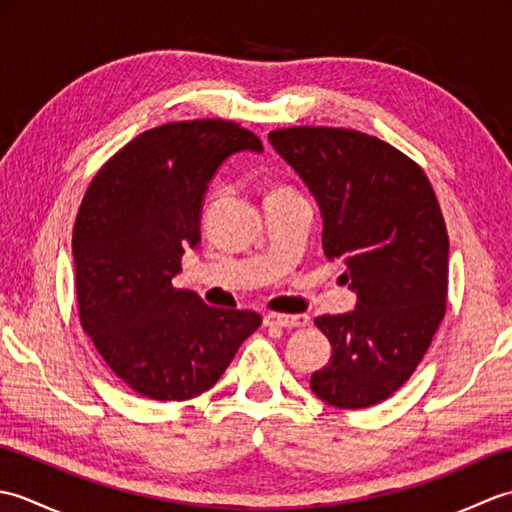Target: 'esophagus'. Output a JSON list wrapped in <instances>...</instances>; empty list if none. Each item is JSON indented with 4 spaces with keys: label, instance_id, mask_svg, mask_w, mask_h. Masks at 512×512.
<instances>
[{
    "label": "esophagus",
    "instance_id": "esophagus-1",
    "mask_svg": "<svg viewBox=\"0 0 512 512\" xmlns=\"http://www.w3.org/2000/svg\"><path fill=\"white\" fill-rule=\"evenodd\" d=\"M264 323L266 325H277V328H303V325H308L310 319L306 317V314H295V317H290V314H266L264 317Z\"/></svg>",
    "mask_w": 512,
    "mask_h": 512
}]
</instances>
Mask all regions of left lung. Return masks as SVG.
I'll return each instance as SVG.
<instances>
[{"label":"left lung","mask_w":512,"mask_h":512,"mask_svg":"<svg viewBox=\"0 0 512 512\" xmlns=\"http://www.w3.org/2000/svg\"><path fill=\"white\" fill-rule=\"evenodd\" d=\"M268 140L317 200L323 253L356 292L352 312L314 321L332 356L310 387L332 407L378 405L407 383L447 308L449 235L436 193L416 162L352 129L290 127Z\"/></svg>","instance_id":"left-lung-1"}]
</instances>
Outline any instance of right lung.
I'll return each instance as SVG.
<instances>
[{
  "label": "right lung",
  "instance_id": "right-lung-1",
  "mask_svg": "<svg viewBox=\"0 0 512 512\" xmlns=\"http://www.w3.org/2000/svg\"><path fill=\"white\" fill-rule=\"evenodd\" d=\"M259 138L228 121L149 129L96 173L76 215L72 255L83 330L112 372L151 400L211 389L262 317L211 308L176 290L187 248L200 244L209 182Z\"/></svg>",
  "mask_w": 512,
  "mask_h": 512
}]
</instances>
